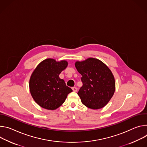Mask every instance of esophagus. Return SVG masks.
<instances>
[{
    "label": "esophagus",
    "instance_id": "obj_1",
    "mask_svg": "<svg viewBox=\"0 0 147 147\" xmlns=\"http://www.w3.org/2000/svg\"><path fill=\"white\" fill-rule=\"evenodd\" d=\"M72 89V90H73L74 92H76V91L78 90V89H77L76 87H73Z\"/></svg>",
    "mask_w": 147,
    "mask_h": 147
}]
</instances>
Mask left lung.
<instances>
[{
  "instance_id": "1",
  "label": "left lung",
  "mask_w": 147,
  "mask_h": 147,
  "mask_svg": "<svg viewBox=\"0 0 147 147\" xmlns=\"http://www.w3.org/2000/svg\"><path fill=\"white\" fill-rule=\"evenodd\" d=\"M75 67L82 75L83 85L78 92L81 102L92 109L105 106L115 91V78L110 69L101 61L93 58L77 61Z\"/></svg>"
}]
</instances>
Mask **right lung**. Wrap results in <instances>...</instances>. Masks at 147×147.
<instances>
[{
	"instance_id": "1",
	"label": "right lung",
	"mask_w": 147,
	"mask_h": 147,
	"mask_svg": "<svg viewBox=\"0 0 147 147\" xmlns=\"http://www.w3.org/2000/svg\"><path fill=\"white\" fill-rule=\"evenodd\" d=\"M66 61L48 58L42 61L32 72L29 82L32 98L41 107L55 110L61 106L72 90L59 78L67 68Z\"/></svg>"
}]
</instances>
